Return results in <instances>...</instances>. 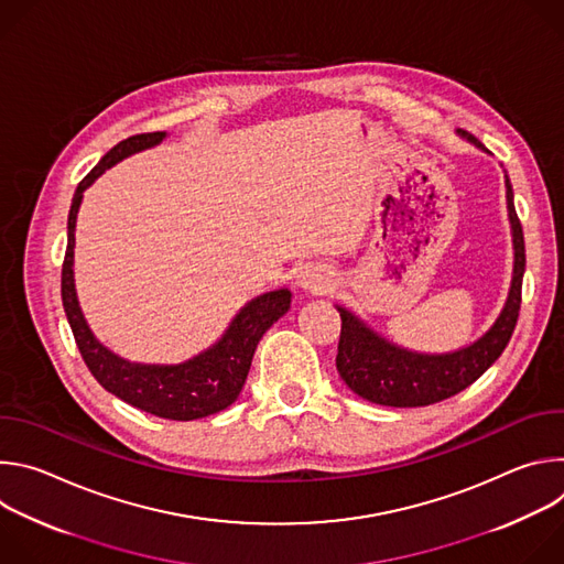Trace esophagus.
I'll return each instance as SVG.
<instances>
[{
    "instance_id": "34e87169",
    "label": "esophagus",
    "mask_w": 564,
    "mask_h": 564,
    "mask_svg": "<svg viewBox=\"0 0 564 564\" xmlns=\"http://www.w3.org/2000/svg\"><path fill=\"white\" fill-rule=\"evenodd\" d=\"M296 281H299V285H301L305 292H312V294L326 292V290L333 285V279L328 276V272L321 270V268H314V265L305 268V270L299 274Z\"/></svg>"
}]
</instances>
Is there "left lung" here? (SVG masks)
I'll use <instances>...</instances> for the list:
<instances>
[{
    "mask_svg": "<svg viewBox=\"0 0 564 564\" xmlns=\"http://www.w3.org/2000/svg\"><path fill=\"white\" fill-rule=\"evenodd\" d=\"M473 144L481 147L477 138L459 131ZM485 149V147H481ZM507 209L513 231V279L507 303L487 335L475 344L444 355H422L399 348L377 333L346 307L341 314V337L337 350V370L352 392L381 406L415 409L431 406L442 399L468 388L485 375L505 352L520 314L522 276H524V234L513 205V189L507 176Z\"/></svg>",
    "mask_w": 564,
    "mask_h": 564,
    "instance_id": "1",
    "label": "left lung"
}]
</instances>
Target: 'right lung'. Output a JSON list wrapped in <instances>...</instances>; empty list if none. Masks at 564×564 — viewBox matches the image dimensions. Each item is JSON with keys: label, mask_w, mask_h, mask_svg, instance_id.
I'll list each match as a JSON object with an SVG mask.
<instances>
[{"label": "right lung", "mask_w": 564, "mask_h": 564, "mask_svg": "<svg viewBox=\"0 0 564 564\" xmlns=\"http://www.w3.org/2000/svg\"><path fill=\"white\" fill-rule=\"evenodd\" d=\"M165 135V131H153L118 142L77 185L68 212V243L62 263V305L79 355L105 390L155 417L189 422L220 413L234 404L243 390L261 337L274 321L288 312L292 294L290 290H274L252 299L234 316L218 344L178 366H144L124 361L94 337L83 310H79L73 283L75 218L79 203H83L85 189L102 172L120 163L122 158L158 144Z\"/></svg>", "instance_id": "obj_1"}]
</instances>
